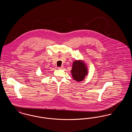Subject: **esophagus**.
<instances>
[{
	"label": "esophagus",
	"instance_id": "1",
	"mask_svg": "<svg viewBox=\"0 0 132 132\" xmlns=\"http://www.w3.org/2000/svg\"><path fill=\"white\" fill-rule=\"evenodd\" d=\"M63 66H62V67H57V69H63Z\"/></svg>",
	"mask_w": 132,
	"mask_h": 132
}]
</instances>
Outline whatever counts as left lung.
<instances>
[{"mask_svg":"<svg viewBox=\"0 0 132 132\" xmlns=\"http://www.w3.org/2000/svg\"><path fill=\"white\" fill-rule=\"evenodd\" d=\"M88 69L85 63L81 60L73 62L71 73L73 79L77 82L82 81L88 74Z\"/></svg>","mask_w":132,"mask_h":132,"instance_id":"1","label":"left lung"}]
</instances>
